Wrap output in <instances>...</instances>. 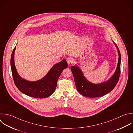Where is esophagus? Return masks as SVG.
I'll use <instances>...</instances> for the list:
<instances>
[{
  "mask_svg": "<svg viewBox=\"0 0 133 133\" xmlns=\"http://www.w3.org/2000/svg\"><path fill=\"white\" fill-rule=\"evenodd\" d=\"M66 61H67L68 64H72L74 62V60L72 58L69 57L68 58H67Z\"/></svg>",
  "mask_w": 133,
  "mask_h": 133,
  "instance_id": "1",
  "label": "esophagus"
}]
</instances>
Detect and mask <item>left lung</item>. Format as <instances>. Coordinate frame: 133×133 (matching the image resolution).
I'll list each match as a JSON object with an SVG mask.
<instances>
[{
	"instance_id": "8db88e82",
	"label": "left lung",
	"mask_w": 133,
	"mask_h": 133,
	"mask_svg": "<svg viewBox=\"0 0 133 133\" xmlns=\"http://www.w3.org/2000/svg\"><path fill=\"white\" fill-rule=\"evenodd\" d=\"M118 52V61L116 70L113 76L108 81L99 84H94L88 82L84 76L80 69L72 66L71 68L73 73L76 87L83 96L89 98L102 97L112 91L116 85L121 73V54L119 49L115 44Z\"/></svg>"
}]
</instances>
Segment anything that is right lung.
Masks as SVG:
<instances>
[{"label":"right lung","instance_id":"add662e5","mask_svg":"<svg viewBox=\"0 0 133 133\" xmlns=\"http://www.w3.org/2000/svg\"><path fill=\"white\" fill-rule=\"evenodd\" d=\"M14 49L11 57V68L13 79L17 87L23 94L36 98H44L51 95L55 91L58 79L63 71L68 67L65 60L55 64L42 79L36 82H29L22 78L18 74L14 62Z\"/></svg>","mask_w":133,"mask_h":133}]
</instances>
